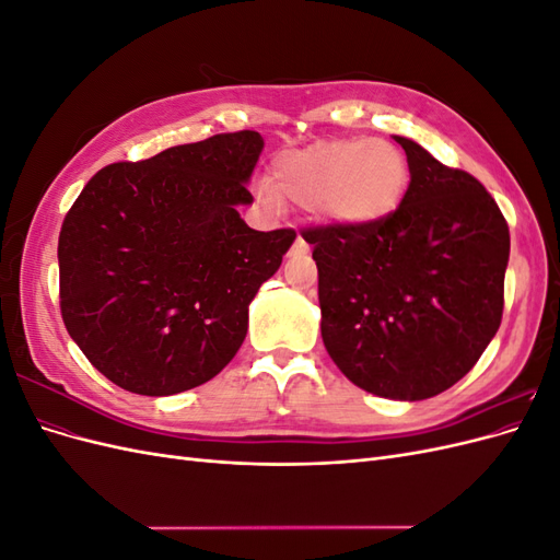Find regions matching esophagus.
Returning <instances> with one entry per match:
<instances>
[{
	"label": "esophagus",
	"mask_w": 560,
	"mask_h": 560,
	"mask_svg": "<svg viewBox=\"0 0 560 560\" xmlns=\"http://www.w3.org/2000/svg\"><path fill=\"white\" fill-rule=\"evenodd\" d=\"M308 249H311V247H308V243L303 241L301 235H299V238H296V241H294V245H292V254H308Z\"/></svg>",
	"instance_id": "esophagus-1"
}]
</instances>
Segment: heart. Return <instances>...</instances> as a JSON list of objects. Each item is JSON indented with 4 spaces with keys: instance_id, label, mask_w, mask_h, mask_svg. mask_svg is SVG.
Listing matches in <instances>:
<instances>
[{
    "instance_id": "obj_1",
    "label": "heart",
    "mask_w": 560,
    "mask_h": 560,
    "mask_svg": "<svg viewBox=\"0 0 560 560\" xmlns=\"http://www.w3.org/2000/svg\"><path fill=\"white\" fill-rule=\"evenodd\" d=\"M409 161L385 140H331L284 151L273 161L268 184L257 186L261 206L278 198L329 222L369 229L393 217L409 191Z\"/></svg>"
}]
</instances>
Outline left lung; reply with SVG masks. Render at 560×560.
<instances>
[{"instance_id":"8db88e82","label":"left lung","mask_w":560,"mask_h":560,"mask_svg":"<svg viewBox=\"0 0 560 560\" xmlns=\"http://www.w3.org/2000/svg\"><path fill=\"white\" fill-rule=\"evenodd\" d=\"M409 191L378 226L303 229L317 264L322 341L371 395L420 401L479 362L504 306L510 226L483 184L409 138Z\"/></svg>"}]
</instances>
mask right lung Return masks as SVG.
I'll list each match as a JSON object with an SVG mask.
<instances>
[{
  "instance_id": "add662e5",
  "label": "right lung",
  "mask_w": 560,
  "mask_h": 560,
  "mask_svg": "<svg viewBox=\"0 0 560 560\" xmlns=\"http://www.w3.org/2000/svg\"><path fill=\"white\" fill-rule=\"evenodd\" d=\"M261 149L259 132L241 130L112 163L67 212L62 322L118 387L177 395L214 378L243 346L249 303L296 238L241 219Z\"/></svg>"
}]
</instances>
